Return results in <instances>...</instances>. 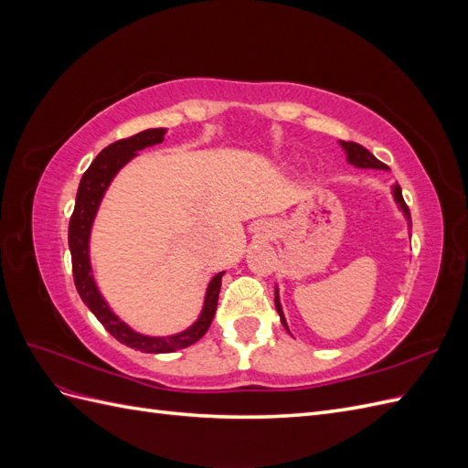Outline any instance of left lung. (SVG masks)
<instances>
[{"mask_svg":"<svg viewBox=\"0 0 468 468\" xmlns=\"http://www.w3.org/2000/svg\"><path fill=\"white\" fill-rule=\"evenodd\" d=\"M339 146H342V150L346 152L347 162H349L351 165L361 167V169H388L385 164L378 162V160L375 158V155H373L369 150H367V148H363L361 144L344 143V140H339ZM392 197H394V203L399 205V208L402 210V215H404V218H406V222H408V229H412V218H410V210H408V207H406V203H404V199H402V189H400L399 183H396V186L392 187ZM275 308H277V313H279L281 324L285 325V330L289 332V325H287L285 314H282V306H281V301H279V289H277V287H275ZM289 334H291V332H289Z\"/></svg>","mask_w":468,"mask_h":468,"instance_id":"obj_1","label":"left lung"}]
</instances>
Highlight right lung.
I'll use <instances>...</instances> for the list:
<instances>
[{"instance_id":"right-lung-1","label":"right lung","mask_w":468,"mask_h":468,"mask_svg":"<svg viewBox=\"0 0 468 468\" xmlns=\"http://www.w3.org/2000/svg\"><path fill=\"white\" fill-rule=\"evenodd\" d=\"M165 133L167 129H148L131 138L117 140V143H112L105 150L99 152L97 158L91 162L88 172L83 174L80 181L74 215L69 218L68 226V246L69 253H72L74 282L81 301L86 303V306L95 314V318L105 325V330L112 337L119 339L124 346L140 349L144 353H174L177 349L189 347L195 342H199L207 334L212 318H215L220 282L224 275V271H220L210 279L205 292L201 314L197 316V320L189 328L172 335H146L133 330L129 324L122 322L115 313H112V308L105 301V296L99 291L93 279V269L90 260V238L99 205H101L111 181L115 179V176L126 164L136 158V152L164 143Z\"/></svg>"}]
</instances>
